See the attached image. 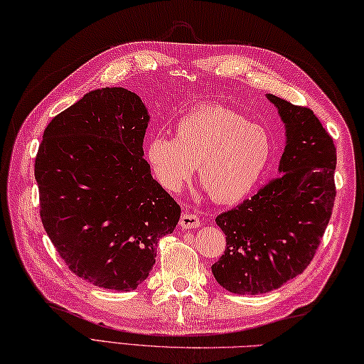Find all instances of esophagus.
Instances as JSON below:
<instances>
[{
	"instance_id": "34e87169",
	"label": "esophagus",
	"mask_w": 364,
	"mask_h": 364,
	"mask_svg": "<svg viewBox=\"0 0 364 364\" xmlns=\"http://www.w3.org/2000/svg\"><path fill=\"white\" fill-rule=\"evenodd\" d=\"M202 225V222H200V218L197 214H192V213H183L181 218H180V227L184 230H191V228H197Z\"/></svg>"
}]
</instances>
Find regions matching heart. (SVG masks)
I'll return each mask as SVG.
<instances>
[{
	"mask_svg": "<svg viewBox=\"0 0 364 364\" xmlns=\"http://www.w3.org/2000/svg\"><path fill=\"white\" fill-rule=\"evenodd\" d=\"M267 131L223 106H200L180 117L173 141L150 139L145 158L156 181L180 192L198 166V181L211 200L236 203L252 192L269 162Z\"/></svg>",
	"mask_w": 364,
	"mask_h": 364,
	"instance_id": "b5f03b06",
	"label": "heart"
}]
</instances>
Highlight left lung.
<instances>
[{"mask_svg": "<svg viewBox=\"0 0 364 364\" xmlns=\"http://www.w3.org/2000/svg\"><path fill=\"white\" fill-rule=\"evenodd\" d=\"M267 98L286 127L280 175L215 218L227 249L213 274L241 296L274 291L310 266L336 197L333 139L310 107Z\"/></svg>", "mask_w": 364, "mask_h": 364, "instance_id": "1", "label": "left lung"}]
</instances>
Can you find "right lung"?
<instances>
[{
	"instance_id": "add662e5",
	"label": "right lung",
	"mask_w": 364,
	"mask_h": 364,
	"mask_svg": "<svg viewBox=\"0 0 364 364\" xmlns=\"http://www.w3.org/2000/svg\"><path fill=\"white\" fill-rule=\"evenodd\" d=\"M149 119L133 92L94 90L58 114L38 145L43 228L68 269L100 288L136 289L180 220L144 159Z\"/></svg>"
}]
</instances>
